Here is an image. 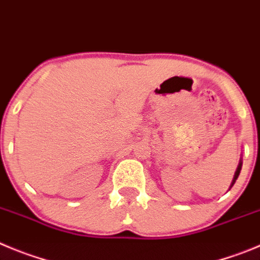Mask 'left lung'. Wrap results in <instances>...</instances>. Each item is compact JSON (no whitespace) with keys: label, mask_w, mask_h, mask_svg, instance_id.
Listing matches in <instances>:
<instances>
[{"label":"left lung","mask_w":260,"mask_h":260,"mask_svg":"<svg viewBox=\"0 0 260 260\" xmlns=\"http://www.w3.org/2000/svg\"><path fill=\"white\" fill-rule=\"evenodd\" d=\"M241 167H242V161H240L239 167H237V169H236V173H235V177H234V181H232V185H231V186H234V183H235V182H236L237 177H239V174H240V171H241Z\"/></svg>","instance_id":"left-lung-1"}]
</instances>
